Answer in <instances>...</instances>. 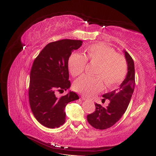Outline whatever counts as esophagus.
Listing matches in <instances>:
<instances>
[{"label":"esophagus","mask_w":156,"mask_h":156,"mask_svg":"<svg viewBox=\"0 0 156 156\" xmlns=\"http://www.w3.org/2000/svg\"><path fill=\"white\" fill-rule=\"evenodd\" d=\"M82 100H84V101H88H88H90L88 98L85 97H82Z\"/></svg>","instance_id":"esophagus-1"}]
</instances>
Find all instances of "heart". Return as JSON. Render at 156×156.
Listing matches in <instances>:
<instances>
[{"label": "heart", "instance_id": "1", "mask_svg": "<svg viewBox=\"0 0 156 156\" xmlns=\"http://www.w3.org/2000/svg\"><path fill=\"white\" fill-rule=\"evenodd\" d=\"M87 61L97 64L94 75L97 77L82 76L78 78L73 88L80 93L91 97L104 88L103 81L108 87L118 84L125 78L127 72V62L124 55L116 53L109 46L102 44L90 45L85 56L79 53L72 54L68 59V68L75 77L84 72Z\"/></svg>", "mask_w": 156, "mask_h": 156}]
</instances>
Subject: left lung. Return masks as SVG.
<instances>
[{
	"instance_id": "8db88e82",
	"label": "left lung",
	"mask_w": 156,
	"mask_h": 156,
	"mask_svg": "<svg viewBox=\"0 0 156 156\" xmlns=\"http://www.w3.org/2000/svg\"><path fill=\"white\" fill-rule=\"evenodd\" d=\"M127 62V74L117 89L102 95L103 100L108 99V107H102L95 103L96 109L92 113L87 115L89 124L95 129L103 130L114 125L123 115L130 102L135 87L134 62L128 52L124 51Z\"/></svg>"
}]
</instances>
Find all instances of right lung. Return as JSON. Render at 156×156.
Instances as JSON below:
<instances>
[{
  "label": "right lung",
  "mask_w": 156,
  "mask_h": 156,
  "mask_svg": "<svg viewBox=\"0 0 156 156\" xmlns=\"http://www.w3.org/2000/svg\"><path fill=\"white\" fill-rule=\"evenodd\" d=\"M81 40L62 39L48 44L35 59L30 73L29 99L39 122L46 127H59L66 121V106L79 99L74 92L58 97L71 86L68 59L82 45Z\"/></svg>",
  "instance_id": "1"
}]
</instances>
